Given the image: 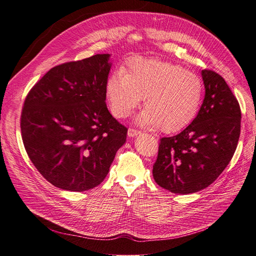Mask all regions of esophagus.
<instances>
[{"label":"esophagus","mask_w":256,"mask_h":256,"mask_svg":"<svg viewBox=\"0 0 256 256\" xmlns=\"http://www.w3.org/2000/svg\"><path fill=\"white\" fill-rule=\"evenodd\" d=\"M138 134H141V131L136 130V129H134V128H129V129H128V136L134 138V136H138Z\"/></svg>","instance_id":"1"}]
</instances>
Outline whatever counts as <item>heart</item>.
<instances>
[{"label": "heart", "mask_w": 256, "mask_h": 256, "mask_svg": "<svg viewBox=\"0 0 256 256\" xmlns=\"http://www.w3.org/2000/svg\"><path fill=\"white\" fill-rule=\"evenodd\" d=\"M112 112L126 118L140 104L138 125L160 127L166 132L180 131L194 120L202 104L204 86L200 76L180 65L154 58H134L126 72H116L106 81Z\"/></svg>", "instance_id": "1"}]
</instances>
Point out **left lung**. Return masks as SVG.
<instances>
[{"mask_svg":"<svg viewBox=\"0 0 256 256\" xmlns=\"http://www.w3.org/2000/svg\"><path fill=\"white\" fill-rule=\"evenodd\" d=\"M205 97L196 118L180 134L162 138L152 166L160 187L178 194L205 189L228 166L240 136L242 112L220 74L202 70Z\"/></svg>","mask_w":256,"mask_h":256,"instance_id":"1","label":"left lung"}]
</instances>
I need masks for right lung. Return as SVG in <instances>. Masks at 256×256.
Returning <instances> with one entry per match:
<instances>
[{"mask_svg":"<svg viewBox=\"0 0 256 256\" xmlns=\"http://www.w3.org/2000/svg\"><path fill=\"white\" fill-rule=\"evenodd\" d=\"M111 54L62 64L30 90L21 114L26 150L56 187L82 192L102 184L127 128L106 104Z\"/></svg>","mask_w":256,"mask_h":256,"instance_id":"add662e5","label":"right lung"}]
</instances>
